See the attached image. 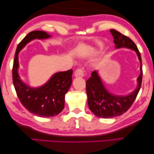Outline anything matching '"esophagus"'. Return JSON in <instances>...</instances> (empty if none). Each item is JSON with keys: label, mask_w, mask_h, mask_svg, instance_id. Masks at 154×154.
I'll return each instance as SVG.
<instances>
[{"label": "esophagus", "mask_w": 154, "mask_h": 154, "mask_svg": "<svg viewBox=\"0 0 154 154\" xmlns=\"http://www.w3.org/2000/svg\"><path fill=\"white\" fill-rule=\"evenodd\" d=\"M75 77H82L84 75V69L82 68L80 69H77L74 73Z\"/></svg>", "instance_id": "obj_1"}]
</instances>
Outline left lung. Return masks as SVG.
Returning <instances> with one entry per match:
<instances>
[{"instance_id":"1","label":"left lung","mask_w":154,"mask_h":154,"mask_svg":"<svg viewBox=\"0 0 154 154\" xmlns=\"http://www.w3.org/2000/svg\"><path fill=\"white\" fill-rule=\"evenodd\" d=\"M114 37L116 48H128L137 52L140 62V74L138 78V86L134 91L126 96L110 94L106 89L97 72L94 71L86 82L88 105L96 116L102 118H110L122 115L131 107L137 97L141 87L143 78L142 60L137 45L129 37L114 29L110 30Z\"/></svg>"}]
</instances>
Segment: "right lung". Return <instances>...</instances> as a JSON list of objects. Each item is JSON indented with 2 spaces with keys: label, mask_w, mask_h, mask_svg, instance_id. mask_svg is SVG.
I'll return each mask as SVG.
<instances>
[{
  "label": "right lung",
  "mask_w": 154,
  "mask_h": 154,
  "mask_svg": "<svg viewBox=\"0 0 154 154\" xmlns=\"http://www.w3.org/2000/svg\"><path fill=\"white\" fill-rule=\"evenodd\" d=\"M50 37V35L44 31L30 32L17 47L12 69L14 85L20 102L29 112L42 117L56 116L64 108L65 95L72 85L73 70L56 73L44 85L31 88L20 80L17 72L18 53L31 40L47 39Z\"/></svg>",
  "instance_id": "1"
}]
</instances>
